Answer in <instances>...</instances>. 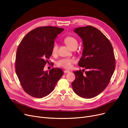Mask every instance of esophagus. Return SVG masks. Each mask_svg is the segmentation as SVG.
<instances>
[{
	"label": "esophagus",
	"instance_id": "1",
	"mask_svg": "<svg viewBox=\"0 0 128 128\" xmlns=\"http://www.w3.org/2000/svg\"><path fill=\"white\" fill-rule=\"evenodd\" d=\"M70 71L69 70H64V73L65 74L68 73H70Z\"/></svg>",
	"mask_w": 128,
	"mask_h": 128
}]
</instances>
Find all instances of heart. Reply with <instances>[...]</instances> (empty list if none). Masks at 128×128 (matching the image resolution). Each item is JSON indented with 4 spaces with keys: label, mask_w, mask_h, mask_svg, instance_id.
<instances>
[{
    "label": "heart",
    "mask_w": 128,
    "mask_h": 128,
    "mask_svg": "<svg viewBox=\"0 0 128 128\" xmlns=\"http://www.w3.org/2000/svg\"><path fill=\"white\" fill-rule=\"evenodd\" d=\"M64 42L71 48L74 46H77L78 45V42L76 38L72 36H66L64 38ZM58 43L56 42H54L53 43L51 48V53L52 55H56L58 52ZM75 59L74 58H64L57 61L56 65L58 67L68 69L70 68L72 65L75 63Z\"/></svg>",
    "instance_id": "obj_1"
}]
</instances>
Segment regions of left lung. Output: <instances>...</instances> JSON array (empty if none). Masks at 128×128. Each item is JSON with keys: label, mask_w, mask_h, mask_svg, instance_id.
I'll return each instance as SVG.
<instances>
[{"label": "left lung", "mask_w": 128, "mask_h": 128, "mask_svg": "<svg viewBox=\"0 0 128 128\" xmlns=\"http://www.w3.org/2000/svg\"><path fill=\"white\" fill-rule=\"evenodd\" d=\"M74 32L82 40L84 50L78 65L85 69L74 72L75 80L72 86L77 95L92 98L107 87L114 74L116 59L113 48L108 38L95 27L77 28Z\"/></svg>", "instance_id": "obj_1"}]
</instances>
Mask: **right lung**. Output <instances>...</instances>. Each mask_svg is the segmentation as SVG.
<instances>
[{"mask_svg": "<svg viewBox=\"0 0 128 128\" xmlns=\"http://www.w3.org/2000/svg\"><path fill=\"white\" fill-rule=\"evenodd\" d=\"M64 29L57 26L37 27L28 33L18 47L15 68L21 85L28 95L37 98L46 97L54 89L63 75V70L43 68L52 54L55 38Z\"/></svg>", "mask_w": 128, "mask_h": 128, "instance_id": "obj_1", "label": "right lung"}]
</instances>
